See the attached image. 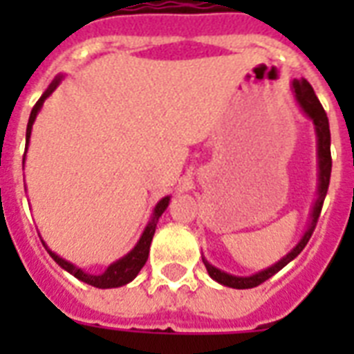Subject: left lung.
<instances>
[{"instance_id":"obj_1","label":"left lung","mask_w":354,"mask_h":354,"mask_svg":"<svg viewBox=\"0 0 354 354\" xmlns=\"http://www.w3.org/2000/svg\"><path fill=\"white\" fill-rule=\"evenodd\" d=\"M292 93H294V99H296L297 106L301 108V112L307 115L314 124V132H316V145H318V196H316V202L313 205V211H310V218H308V226L303 233V236L299 239L296 246L292 248L290 252L286 253L285 257L279 259L277 263L268 266V268L261 270L257 274L253 275H232L224 272V270L216 268L207 261L205 257H202L205 268H207V274L211 275V279H215L216 283H221L224 286H230V288H253V286L261 285L266 279H270L272 275H275L281 268H285L286 264L294 261V259L303 252V248L307 246L308 239L313 235L314 227H316V222L319 218V213H322V205H324L325 194H327V189H329V180H330V167H333V160H330V130H329V119H327V113H325L322 102L318 101V97L314 93L313 86L308 84L305 79H294L290 86Z\"/></svg>"}]
</instances>
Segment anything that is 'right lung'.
<instances>
[{
    "mask_svg": "<svg viewBox=\"0 0 354 354\" xmlns=\"http://www.w3.org/2000/svg\"><path fill=\"white\" fill-rule=\"evenodd\" d=\"M62 79H64L62 75H58L57 79L53 80L51 84H49V88L44 91V95L38 99L35 108H32L29 122H27V133H25V152H27V147H29L30 132H32V124H35L36 115H38V112H40L41 106H44V101H46L47 97L51 95L53 91L57 90L58 84L62 82ZM24 163H25V156H24ZM169 202H171V196H165V198H161L160 202L156 204L154 211H152V216H150L149 224L145 226L143 233H141V236H139L138 244H136V246H133L132 250L124 255V257L118 259L115 263L110 264V266H108V268L99 275L88 274V272H84V270L79 268V266H75L73 263H69V261L62 259L55 252H51L44 241H41V244L46 246L47 253L55 259V263H57L58 266H62L66 272H69V274L73 275V277H77L79 281H82V283H88V285L95 286V288H118V286L128 285L130 281L136 279V275L139 274V270L143 268L145 263H147L149 252H150V242H152V236H154L156 233V226H158V221H160V216L163 215V211L167 209Z\"/></svg>",
    "mask_w": 354,
    "mask_h": 354,
    "instance_id": "obj_1",
    "label": "right lung"
}]
</instances>
